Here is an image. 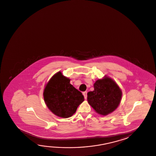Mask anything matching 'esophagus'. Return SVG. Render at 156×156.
Instances as JSON below:
<instances>
[{
    "label": "esophagus",
    "mask_w": 156,
    "mask_h": 156,
    "mask_svg": "<svg viewBox=\"0 0 156 156\" xmlns=\"http://www.w3.org/2000/svg\"><path fill=\"white\" fill-rule=\"evenodd\" d=\"M83 95H84V98L86 99L87 98V91L84 92L83 93Z\"/></svg>",
    "instance_id": "34e87169"
}]
</instances>
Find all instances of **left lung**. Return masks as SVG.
Instances as JSON below:
<instances>
[{"mask_svg": "<svg viewBox=\"0 0 156 156\" xmlns=\"http://www.w3.org/2000/svg\"><path fill=\"white\" fill-rule=\"evenodd\" d=\"M87 101L97 113L107 115L115 111L121 102L122 90L113 80L105 76L94 84V90L87 94Z\"/></svg>", "mask_w": 156, "mask_h": 156, "instance_id": "left-lung-1", "label": "left lung"}]
</instances>
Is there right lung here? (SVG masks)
I'll list each match as a JSON object with an SVG mask.
<instances>
[{
	"instance_id": "obj_1",
	"label": "right lung",
	"mask_w": 156,
	"mask_h": 156,
	"mask_svg": "<svg viewBox=\"0 0 156 156\" xmlns=\"http://www.w3.org/2000/svg\"><path fill=\"white\" fill-rule=\"evenodd\" d=\"M43 97L45 103L53 113L67 118L76 112L84 101L82 93L70 83V80L61 72L55 74L46 84Z\"/></svg>"
}]
</instances>
